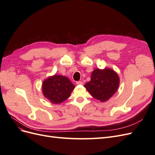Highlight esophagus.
Instances as JSON below:
<instances>
[{
  "label": "esophagus",
  "mask_w": 155,
  "mask_h": 155,
  "mask_svg": "<svg viewBox=\"0 0 155 155\" xmlns=\"http://www.w3.org/2000/svg\"><path fill=\"white\" fill-rule=\"evenodd\" d=\"M76 84H77V85H83V83L82 81H77Z\"/></svg>",
  "instance_id": "esophagus-1"
}]
</instances>
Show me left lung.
<instances>
[{
    "mask_svg": "<svg viewBox=\"0 0 155 155\" xmlns=\"http://www.w3.org/2000/svg\"><path fill=\"white\" fill-rule=\"evenodd\" d=\"M120 78L114 70L109 68L93 70L91 79L84 87L91 96L101 102L109 100L117 91Z\"/></svg>",
    "mask_w": 155,
    "mask_h": 155,
    "instance_id": "1",
    "label": "left lung"
}]
</instances>
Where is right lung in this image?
Masks as SVG:
<instances>
[{
    "instance_id": "right-lung-1",
    "label": "right lung",
    "mask_w": 155,
    "mask_h": 155,
    "mask_svg": "<svg viewBox=\"0 0 155 155\" xmlns=\"http://www.w3.org/2000/svg\"><path fill=\"white\" fill-rule=\"evenodd\" d=\"M75 85L65 76L55 74L46 78L42 85L44 96L54 104H60L70 97Z\"/></svg>"
}]
</instances>
